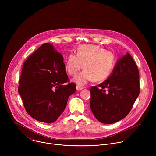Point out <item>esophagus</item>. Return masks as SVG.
I'll list each match as a JSON object with an SVG mask.
<instances>
[{
    "mask_svg": "<svg viewBox=\"0 0 156 156\" xmlns=\"http://www.w3.org/2000/svg\"><path fill=\"white\" fill-rule=\"evenodd\" d=\"M83 89V87H81V86H76V90L77 91L82 90Z\"/></svg>",
    "mask_w": 156,
    "mask_h": 156,
    "instance_id": "obj_1",
    "label": "esophagus"
}]
</instances>
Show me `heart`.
<instances>
[{
  "instance_id": "obj_1",
  "label": "heart",
  "mask_w": 156,
  "mask_h": 156,
  "mask_svg": "<svg viewBox=\"0 0 156 156\" xmlns=\"http://www.w3.org/2000/svg\"><path fill=\"white\" fill-rule=\"evenodd\" d=\"M116 63L114 54L102 48L85 44L79 46L76 55L70 54L66 58L65 69L72 76L76 75L82 69L84 70L73 78L77 84L83 86L93 80L102 81L112 72Z\"/></svg>"
}]
</instances>
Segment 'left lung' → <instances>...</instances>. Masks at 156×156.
<instances>
[{"label":"left lung","instance_id":"obj_1","mask_svg":"<svg viewBox=\"0 0 156 156\" xmlns=\"http://www.w3.org/2000/svg\"><path fill=\"white\" fill-rule=\"evenodd\" d=\"M139 79L137 65L127 52L117 60L106 80L98 87H91L90 108L96 119L102 123L112 124L124 119L139 96Z\"/></svg>","mask_w":156,"mask_h":156}]
</instances>
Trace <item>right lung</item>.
Instances as JSON below:
<instances>
[{
  "mask_svg": "<svg viewBox=\"0 0 156 156\" xmlns=\"http://www.w3.org/2000/svg\"><path fill=\"white\" fill-rule=\"evenodd\" d=\"M62 55L52 44L44 43L25 62L18 88L27 113L35 120L53 123L76 91L69 81Z\"/></svg>",
  "mask_w": 156,
  "mask_h": 156,
  "instance_id": "right-lung-1",
  "label": "right lung"
}]
</instances>
